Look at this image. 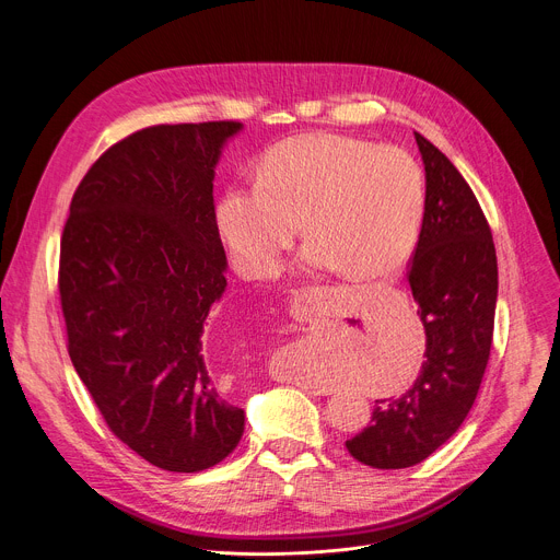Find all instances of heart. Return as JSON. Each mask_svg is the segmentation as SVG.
<instances>
[{"mask_svg": "<svg viewBox=\"0 0 560 560\" xmlns=\"http://www.w3.org/2000/svg\"><path fill=\"white\" fill-rule=\"evenodd\" d=\"M424 176L401 149L308 133L275 144L257 185H232L217 206V228L245 277L277 270L296 234L311 236L301 268L348 277H388L416 249L424 219Z\"/></svg>", "mask_w": 560, "mask_h": 560, "instance_id": "1", "label": "heart"}]
</instances>
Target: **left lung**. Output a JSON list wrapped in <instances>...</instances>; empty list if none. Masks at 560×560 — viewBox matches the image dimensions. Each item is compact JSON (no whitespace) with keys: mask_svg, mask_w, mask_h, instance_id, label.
I'll return each instance as SVG.
<instances>
[{"mask_svg":"<svg viewBox=\"0 0 560 560\" xmlns=\"http://www.w3.org/2000/svg\"><path fill=\"white\" fill-rule=\"evenodd\" d=\"M427 198L409 270L427 332L416 384L377 399L371 424L346 440L348 453L373 469L413 467L442 446L476 401L493 337L498 261L489 223L453 163L416 131Z\"/></svg>","mask_w":560,"mask_h":560,"instance_id":"1","label":"left lung"}]
</instances>
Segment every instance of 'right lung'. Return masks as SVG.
Returning a JSON list of instances; mask_svg holds the SVG:
<instances>
[{"mask_svg":"<svg viewBox=\"0 0 560 560\" xmlns=\"http://www.w3.org/2000/svg\"><path fill=\"white\" fill-rule=\"evenodd\" d=\"M241 129L159 125L116 142L78 185L62 234L71 362L114 435L165 471L219 465L245 429L202 348L228 288L214 170Z\"/></svg>","mask_w":560,"mask_h":560,"instance_id":"right-lung-1","label":"right lung"}]
</instances>
